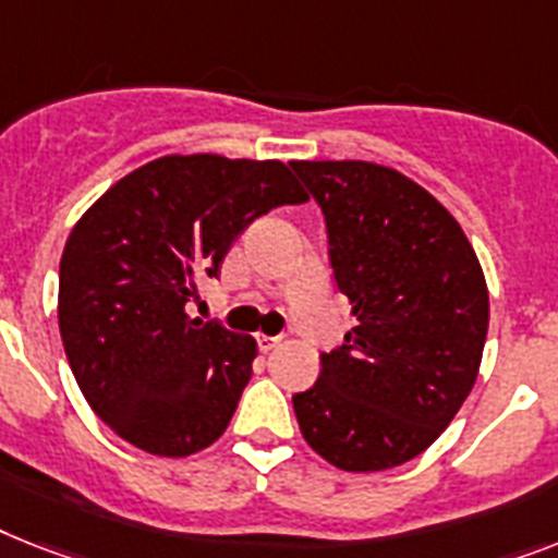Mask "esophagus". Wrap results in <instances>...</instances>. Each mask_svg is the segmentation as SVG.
<instances>
[{
	"label": "esophagus",
	"mask_w": 558,
	"mask_h": 558,
	"mask_svg": "<svg viewBox=\"0 0 558 558\" xmlns=\"http://www.w3.org/2000/svg\"><path fill=\"white\" fill-rule=\"evenodd\" d=\"M279 342H282V336H265V333L256 336V344H259L262 353H268V351H274V348H279Z\"/></svg>",
	"instance_id": "obj_1"
}]
</instances>
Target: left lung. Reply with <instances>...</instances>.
Instances as JSON below:
<instances>
[{"label": "left lung", "instance_id": "obj_1", "mask_svg": "<svg viewBox=\"0 0 558 558\" xmlns=\"http://www.w3.org/2000/svg\"><path fill=\"white\" fill-rule=\"evenodd\" d=\"M325 214L336 288L351 299L344 344L293 396L299 430L339 471L371 473L430 448L476 381L487 284L453 216L399 170L290 162Z\"/></svg>", "mask_w": 558, "mask_h": 558}]
</instances>
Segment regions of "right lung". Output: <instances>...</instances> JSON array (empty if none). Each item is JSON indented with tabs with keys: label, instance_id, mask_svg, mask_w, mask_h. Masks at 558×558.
Listing matches in <instances>:
<instances>
[{
	"label": "right lung",
	"instance_id": "obj_1",
	"mask_svg": "<svg viewBox=\"0 0 558 558\" xmlns=\"http://www.w3.org/2000/svg\"><path fill=\"white\" fill-rule=\"evenodd\" d=\"M302 202L307 193L276 159L173 154L87 207L59 262V333L113 434L154 456H191L225 434L256 339L185 307L253 219Z\"/></svg>",
	"mask_w": 558,
	"mask_h": 558
}]
</instances>
